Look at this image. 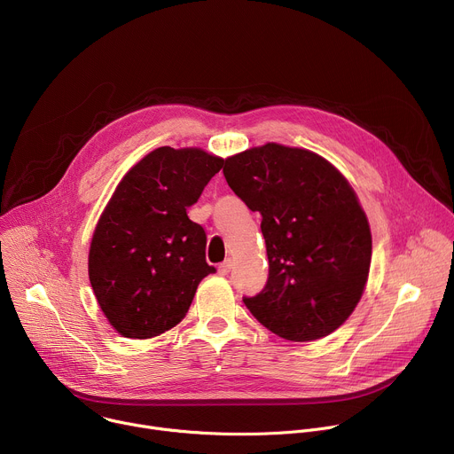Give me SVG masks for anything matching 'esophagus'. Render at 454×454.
Wrapping results in <instances>:
<instances>
[{"mask_svg":"<svg viewBox=\"0 0 454 454\" xmlns=\"http://www.w3.org/2000/svg\"><path fill=\"white\" fill-rule=\"evenodd\" d=\"M231 268H233V261H230V258H228L226 262H223V264L219 266V275L226 277V275L231 271Z\"/></svg>","mask_w":454,"mask_h":454,"instance_id":"34e87169","label":"esophagus"}]
</instances>
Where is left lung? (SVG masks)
I'll return each instance as SVG.
<instances>
[{
    "label": "left lung",
    "mask_w": 454,
    "mask_h": 454,
    "mask_svg": "<svg viewBox=\"0 0 454 454\" xmlns=\"http://www.w3.org/2000/svg\"><path fill=\"white\" fill-rule=\"evenodd\" d=\"M230 188L262 215L270 277L249 312L273 334L314 341L341 327L370 271L372 233L354 188L325 158L266 144L224 161Z\"/></svg>",
    "instance_id": "8db88e82"
}]
</instances>
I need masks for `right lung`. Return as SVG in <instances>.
Instances as JSON below:
<instances>
[{"mask_svg":"<svg viewBox=\"0 0 454 454\" xmlns=\"http://www.w3.org/2000/svg\"><path fill=\"white\" fill-rule=\"evenodd\" d=\"M224 160L198 147H158L118 183L93 231L88 273L123 338L147 340L186 316L207 264V233L186 215Z\"/></svg>","mask_w":454,"mask_h":454,"instance_id":"right-lung-1","label":"right lung"}]
</instances>
